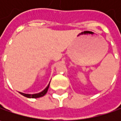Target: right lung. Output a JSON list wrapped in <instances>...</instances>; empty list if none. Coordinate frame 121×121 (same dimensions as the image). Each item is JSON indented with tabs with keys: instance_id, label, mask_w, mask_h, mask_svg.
<instances>
[{
	"instance_id": "right-lung-1",
	"label": "right lung",
	"mask_w": 121,
	"mask_h": 121,
	"mask_svg": "<svg viewBox=\"0 0 121 121\" xmlns=\"http://www.w3.org/2000/svg\"><path fill=\"white\" fill-rule=\"evenodd\" d=\"M49 86H50V83L48 84V86L46 87V88L43 90L42 91H41L40 93H38V94H23V93H21V92H19L21 94V95H23L25 97H27V98H40V97H42L44 96L48 91V90Z\"/></svg>"
}]
</instances>
